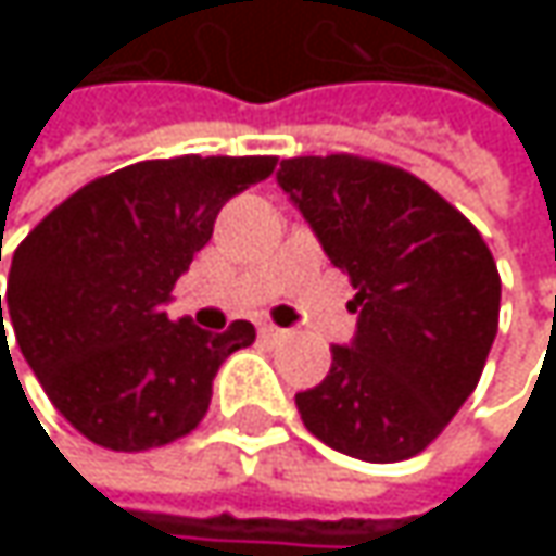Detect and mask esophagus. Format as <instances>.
Segmentation results:
<instances>
[{"label":"esophagus","instance_id":"1","mask_svg":"<svg viewBox=\"0 0 556 556\" xmlns=\"http://www.w3.org/2000/svg\"><path fill=\"white\" fill-rule=\"evenodd\" d=\"M261 338H267V341H277V338H286V331H282V328H277L274 321H264V325H261Z\"/></svg>","mask_w":556,"mask_h":556}]
</instances>
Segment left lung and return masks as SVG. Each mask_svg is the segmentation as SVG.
I'll use <instances>...</instances> for the list:
<instances>
[{
    "label": "left lung",
    "mask_w": 556,
    "mask_h": 556,
    "mask_svg": "<svg viewBox=\"0 0 556 556\" xmlns=\"http://www.w3.org/2000/svg\"><path fill=\"white\" fill-rule=\"evenodd\" d=\"M282 192L315 228L361 308L351 348L295 395L328 447L395 464L421 454L480 383L500 331L502 279L473 222L425 179L361 154L289 157Z\"/></svg>",
    "instance_id": "left-lung-1"
}]
</instances>
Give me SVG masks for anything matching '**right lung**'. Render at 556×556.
Instances as JSON below:
<instances>
[{
	"label": "right lung",
	"mask_w": 556,
	"mask_h": 556,
	"mask_svg": "<svg viewBox=\"0 0 556 556\" xmlns=\"http://www.w3.org/2000/svg\"><path fill=\"white\" fill-rule=\"evenodd\" d=\"M274 169L277 157L182 154L76 189L15 248L0 357L5 315L56 412L99 447L138 454L186 438L225 357L257 331L231 321L208 334L189 318L169 321L164 302L222 205Z\"/></svg>",
	"instance_id": "1"
}]
</instances>
